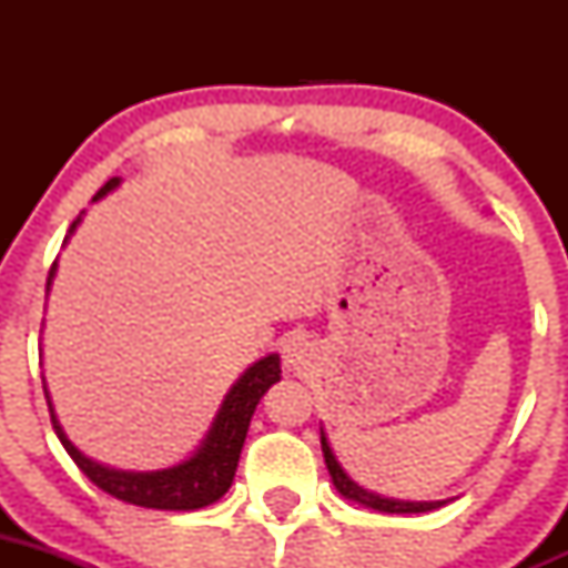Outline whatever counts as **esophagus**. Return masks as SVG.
Listing matches in <instances>:
<instances>
[{"label": "esophagus", "mask_w": 568, "mask_h": 568, "mask_svg": "<svg viewBox=\"0 0 568 568\" xmlns=\"http://www.w3.org/2000/svg\"><path fill=\"white\" fill-rule=\"evenodd\" d=\"M313 359H316V352H313V346L305 341V337H294V341L285 343L283 363L288 371H294V374H305V371L313 365Z\"/></svg>", "instance_id": "obj_1"}]
</instances>
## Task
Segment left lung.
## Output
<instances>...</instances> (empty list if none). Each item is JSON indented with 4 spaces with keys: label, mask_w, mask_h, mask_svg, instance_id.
Returning <instances> with one entry per match:
<instances>
[{
    "label": "left lung",
    "mask_w": 568,
    "mask_h": 568,
    "mask_svg": "<svg viewBox=\"0 0 568 568\" xmlns=\"http://www.w3.org/2000/svg\"><path fill=\"white\" fill-rule=\"evenodd\" d=\"M321 450H324V462H326V469H329L335 489L341 491L343 497H348V500L363 503L365 508H374V511H385V514H423V511H434V508H439V506H445V503H448V500H432V503L393 500V497H382V495H374V491L363 489V486L354 484V480L346 475V469L337 464L335 454H332V448H329V443H326L324 428H321Z\"/></svg>",
    "instance_id": "left-lung-1"
}]
</instances>
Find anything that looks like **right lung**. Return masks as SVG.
<instances>
[{
	"label": "right lung",
	"mask_w": 568,
	"mask_h": 568,
	"mask_svg": "<svg viewBox=\"0 0 568 568\" xmlns=\"http://www.w3.org/2000/svg\"><path fill=\"white\" fill-rule=\"evenodd\" d=\"M118 183L120 178H109L93 200L104 197V194L112 192ZM77 225L79 220L73 222L68 236L77 231ZM54 268L57 261L51 263L45 288L51 285ZM280 374H283V371H280L277 354H268V357L250 365V368L244 371L242 379L231 387V393L222 400L220 412H216L214 417V426H211L209 437L203 439L197 454H194L192 459L175 464V467L153 469V473H125V469H112L88 459V456L65 437V432H62L60 420H57L54 415V406H51L49 400L51 426H54V434L60 437L68 456L77 462V467L82 469L99 489H104L106 495L118 497V500L123 503H131V506L159 508V511H194V508H205L211 506V503H216L227 489H231L233 475H236L239 467V456H242L244 439H247L252 412H255L263 393H266L274 382H280ZM43 393L45 398H49L45 382Z\"/></svg>",
	"instance_id": "1"
}]
</instances>
